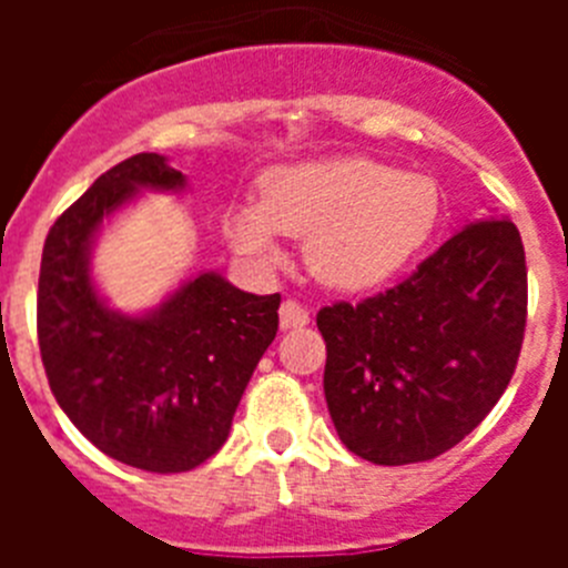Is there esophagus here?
I'll list each match as a JSON object with an SVG mask.
<instances>
[{
	"instance_id": "esophagus-1",
	"label": "esophagus",
	"mask_w": 568,
	"mask_h": 568,
	"mask_svg": "<svg viewBox=\"0 0 568 568\" xmlns=\"http://www.w3.org/2000/svg\"><path fill=\"white\" fill-rule=\"evenodd\" d=\"M278 321L281 329H301L310 324V313L301 307L298 301H284L278 310Z\"/></svg>"
}]
</instances>
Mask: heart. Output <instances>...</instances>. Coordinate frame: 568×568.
Returning <instances> with one entry per match:
<instances>
[{"mask_svg":"<svg viewBox=\"0 0 568 568\" xmlns=\"http://www.w3.org/2000/svg\"><path fill=\"white\" fill-rule=\"evenodd\" d=\"M429 175L364 155L281 168L264 179L261 202H239L224 233L261 267L284 261L281 233L307 241V261L327 287L369 293L404 273L440 222Z\"/></svg>","mask_w":568,"mask_h":568,"instance_id":"obj_1","label":"heart"}]
</instances>
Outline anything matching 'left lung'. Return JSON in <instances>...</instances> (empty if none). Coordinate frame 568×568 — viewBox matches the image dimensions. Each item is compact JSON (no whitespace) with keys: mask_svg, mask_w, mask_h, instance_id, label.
<instances>
[{"mask_svg":"<svg viewBox=\"0 0 568 568\" xmlns=\"http://www.w3.org/2000/svg\"><path fill=\"white\" fill-rule=\"evenodd\" d=\"M526 327V255L509 219L469 222L398 287L318 313L335 433L369 464L433 460L489 415Z\"/></svg>","mask_w":568,"mask_h":568,"instance_id":"obj_1","label":"left lung"}]
</instances>
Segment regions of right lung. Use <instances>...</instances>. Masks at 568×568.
<instances>
[{
  "mask_svg": "<svg viewBox=\"0 0 568 568\" xmlns=\"http://www.w3.org/2000/svg\"><path fill=\"white\" fill-rule=\"evenodd\" d=\"M144 190L184 193L187 179L168 155H130L59 215L44 239L37 324L50 389L79 433L113 460L168 475L222 449L275 338L281 295L202 270L142 313L110 307L93 247Z\"/></svg>",
  "mask_w": 568,
  "mask_h": 568,
  "instance_id": "add662e5",
  "label": "right lung"
}]
</instances>
